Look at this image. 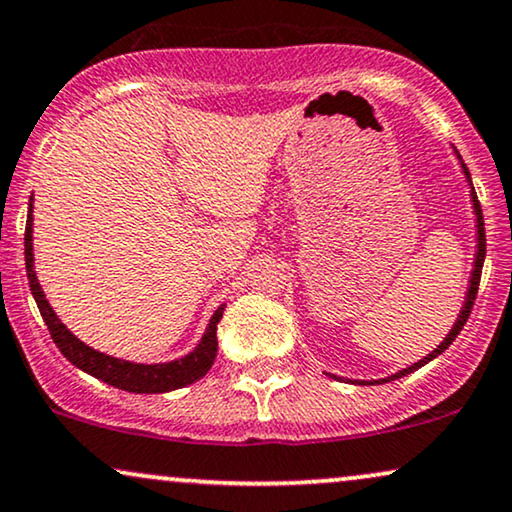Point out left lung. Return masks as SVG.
<instances>
[{"mask_svg": "<svg viewBox=\"0 0 512 512\" xmlns=\"http://www.w3.org/2000/svg\"><path fill=\"white\" fill-rule=\"evenodd\" d=\"M458 155V151H454ZM458 163H461L463 167V174L465 179H468V186H470V198H472V212H475V224H477V252H475V262H472V271H470V283H468V293H465V302H463V309L461 314H458V319L454 323V328H451L449 335L439 342L437 349H432V352L428 354V357H423L420 361H416V364L404 368V371L394 373V375H387V378H380V380H349V383L354 385H375V383H390V380H397V378H404V375H409L413 371H418L420 366H425L428 361H432L435 357H439V354L444 352L446 347L451 345V342L456 340V335L463 331L465 321H468L470 316V309L472 304H475V295H477V286H480V276H482V264H484V255H487V238H484V219H482V208H480V200H477V193H475V186H472V179H470V172L468 167H465V163L461 160V155H458ZM333 378H338V375H333Z\"/></svg>", "mask_w": 512, "mask_h": 512, "instance_id": "8db88e82", "label": "left lung"}]
</instances>
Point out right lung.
<instances>
[{
    "mask_svg": "<svg viewBox=\"0 0 512 512\" xmlns=\"http://www.w3.org/2000/svg\"><path fill=\"white\" fill-rule=\"evenodd\" d=\"M25 269H28L32 297H35L37 307H40V314L44 323H47L56 347L61 349V354L70 361V364L77 366L84 373L94 375V378H99L101 383H108L125 392L160 394L196 383V380H200L210 371L212 361L217 357V323L222 319L226 304H222V307L212 314L208 328H205L203 338H200L196 349L186 354V357L167 361V364H134V361L115 359L111 354L96 352V349L84 345L80 338H75V335L63 326L54 309H51L49 300L44 297L40 281H37L35 255H32V198L28 208V224H25Z\"/></svg>",
    "mask_w": 512,
    "mask_h": 512,
    "instance_id": "right-lung-1",
    "label": "right lung"
}]
</instances>
